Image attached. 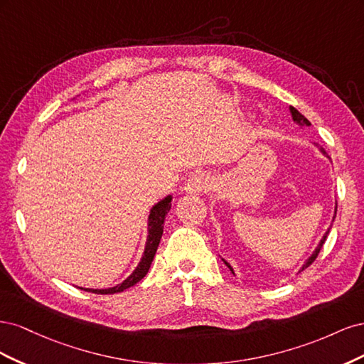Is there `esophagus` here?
<instances>
[{
  "mask_svg": "<svg viewBox=\"0 0 364 364\" xmlns=\"http://www.w3.org/2000/svg\"><path fill=\"white\" fill-rule=\"evenodd\" d=\"M213 188V181L205 173L194 174L193 178L186 182V193H208Z\"/></svg>",
  "mask_w": 364,
  "mask_h": 364,
  "instance_id": "esophagus-1",
  "label": "esophagus"
}]
</instances>
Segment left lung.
<instances>
[{"mask_svg":"<svg viewBox=\"0 0 364 364\" xmlns=\"http://www.w3.org/2000/svg\"><path fill=\"white\" fill-rule=\"evenodd\" d=\"M290 111H291V115H293V119L296 121V123H299V124H306V126H310V121H308L299 111H297V109H294V107H290ZM322 153H323V155H326V151L322 149ZM336 214H337V208H336ZM334 218H336V215H334ZM328 234H329V229L326 230V234L323 235V238L321 240V243H318V246H317V249L314 250V253H313V255L310 257V258H308V261L304 264V267H302V270L304 269H306L308 266H311V264L314 262V259L317 258V255H318V252H321V249L323 247V243H325V241H326V237H328ZM225 261V259H223ZM225 264H226V266L230 269V272H232L234 273V270H232V267H230L229 266V264L225 261Z\"/></svg>","mask_w":364,"mask_h":364,"instance_id":"8db88e82","label":"left lung"}]
</instances>
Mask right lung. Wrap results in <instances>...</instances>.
I'll use <instances>...</instances> for the list:
<instances>
[{"label":"right lung","instance_id":"right-lung-1","mask_svg":"<svg viewBox=\"0 0 364 364\" xmlns=\"http://www.w3.org/2000/svg\"><path fill=\"white\" fill-rule=\"evenodd\" d=\"M170 208H171V196L165 197L164 200H161L159 203H156L151 208L150 215H149V237H147L144 255H142L135 272L132 273L126 281L115 285L112 289H106V290H91V289H82V290L97 293V294H112V293H119L132 287V285H135L138 281L144 278L150 269L153 258H155V253L164 232V220H165V215H167V213L170 211Z\"/></svg>","mask_w":364,"mask_h":364}]
</instances>
